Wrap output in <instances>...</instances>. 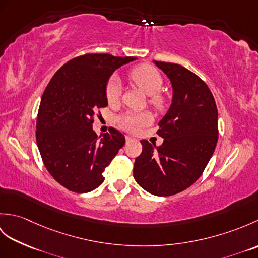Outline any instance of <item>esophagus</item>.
<instances>
[{
    "instance_id": "obj_1",
    "label": "esophagus",
    "mask_w": 258,
    "mask_h": 258,
    "mask_svg": "<svg viewBox=\"0 0 258 258\" xmlns=\"http://www.w3.org/2000/svg\"><path fill=\"white\" fill-rule=\"evenodd\" d=\"M125 140H126V142H131L133 140V138H131V136H128V135H126L125 136Z\"/></svg>"
}]
</instances>
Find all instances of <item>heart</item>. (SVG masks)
I'll return each mask as SVG.
<instances>
[{"label": "heart", "mask_w": 258, "mask_h": 258, "mask_svg": "<svg viewBox=\"0 0 258 258\" xmlns=\"http://www.w3.org/2000/svg\"><path fill=\"white\" fill-rule=\"evenodd\" d=\"M131 79L140 89L143 90L147 95H151L150 102L156 108L164 107L165 100L160 94L163 79L160 72L152 65L141 64L131 70ZM106 100L109 104L118 103L122 95V82L116 75H113L108 80L105 89ZM153 122L152 114L149 112H130L118 117V123L122 127L128 132H138L141 127L150 125Z\"/></svg>", "instance_id": "obj_1"}]
</instances>
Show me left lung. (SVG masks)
<instances>
[{
  "label": "left lung",
  "instance_id": "8db88e82",
  "mask_svg": "<svg viewBox=\"0 0 258 258\" xmlns=\"http://www.w3.org/2000/svg\"><path fill=\"white\" fill-rule=\"evenodd\" d=\"M171 81L172 104L160 120L161 146L142 140L133 175L142 188L169 196L188 188L210 162L218 139V113L211 90L179 64L153 61Z\"/></svg>",
  "mask_w": 258,
  "mask_h": 258
}]
</instances>
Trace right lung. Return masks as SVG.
<instances>
[{"mask_svg": "<svg viewBox=\"0 0 258 258\" xmlns=\"http://www.w3.org/2000/svg\"><path fill=\"white\" fill-rule=\"evenodd\" d=\"M136 57L85 54L53 75L43 93L36 119V143L46 169L58 184L87 193L103 182V172L125 144L113 127L97 136L93 117L107 106L108 79Z\"/></svg>", "mask_w": 258, "mask_h": 258, "instance_id": "add662e5", "label": "right lung"}]
</instances>
